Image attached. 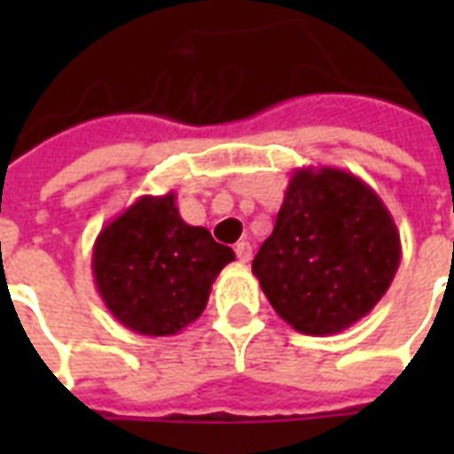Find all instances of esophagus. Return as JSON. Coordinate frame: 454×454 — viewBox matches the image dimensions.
Returning a JSON list of instances; mask_svg holds the SVG:
<instances>
[{"label": "esophagus", "instance_id": "esophagus-1", "mask_svg": "<svg viewBox=\"0 0 454 454\" xmlns=\"http://www.w3.org/2000/svg\"><path fill=\"white\" fill-rule=\"evenodd\" d=\"M235 254H238V262L247 263L252 259V245L247 240H240L235 245Z\"/></svg>", "mask_w": 454, "mask_h": 454}]
</instances>
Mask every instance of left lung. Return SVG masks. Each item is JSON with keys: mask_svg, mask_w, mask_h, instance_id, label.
Returning <instances> with one entry per match:
<instances>
[{"mask_svg": "<svg viewBox=\"0 0 454 454\" xmlns=\"http://www.w3.org/2000/svg\"><path fill=\"white\" fill-rule=\"evenodd\" d=\"M401 266V233L356 174L301 167L252 273L276 313L310 337L337 334L380 303Z\"/></svg>", "mask_w": 454, "mask_h": 454, "instance_id": "1", "label": "left lung"}]
</instances>
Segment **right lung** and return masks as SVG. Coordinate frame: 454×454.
I'll return each instance as SVG.
<instances>
[{
  "instance_id": "1",
  "label": "right lung",
  "mask_w": 454,
  "mask_h": 454,
  "mask_svg": "<svg viewBox=\"0 0 454 454\" xmlns=\"http://www.w3.org/2000/svg\"><path fill=\"white\" fill-rule=\"evenodd\" d=\"M235 252L181 219L176 192L141 195L94 242L96 290L117 323L144 337H174L195 323Z\"/></svg>"
}]
</instances>
